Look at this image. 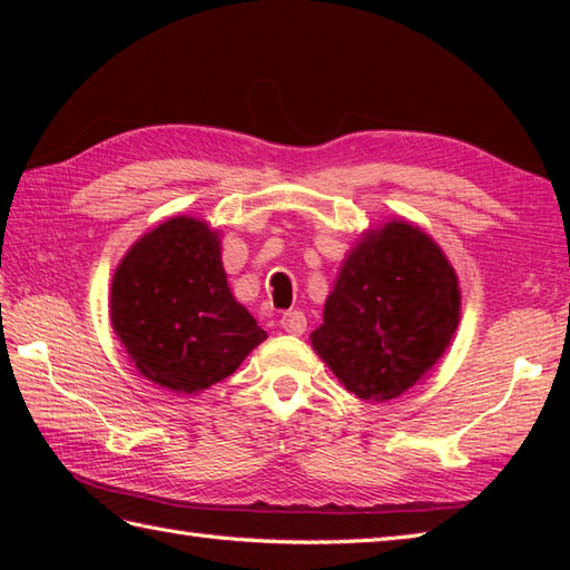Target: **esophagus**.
Instances as JSON below:
<instances>
[{"label": "esophagus", "instance_id": "1", "mask_svg": "<svg viewBox=\"0 0 570 570\" xmlns=\"http://www.w3.org/2000/svg\"><path fill=\"white\" fill-rule=\"evenodd\" d=\"M278 325H282V331H286L288 335H301L306 331V316L301 311H288L282 316V321H278Z\"/></svg>", "mask_w": 570, "mask_h": 570}]
</instances>
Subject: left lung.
Masks as SVG:
<instances>
[{"label": "left lung", "instance_id": "obj_1", "mask_svg": "<svg viewBox=\"0 0 570 570\" xmlns=\"http://www.w3.org/2000/svg\"><path fill=\"white\" fill-rule=\"evenodd\" d=\"M458 323L453 264L429 233L394 217L345 254L311 345L347 392L390 402L429 377Z\"/></svg>", "mask_w": 570, "mask_h": 570}]
</instances>
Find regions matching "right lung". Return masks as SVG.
Returning a JSON list of instances; mask_svg holds the SVG:
<instances>
[{"instance_id":"1","label":"right lung","mask_w":570,"mask_h":570,"mask_svg":"<svg viewBox=\"0 0 570 570\" xmlns=\"http://www.w3.org/2000/svg\"><path fill=\"white\" fill-rule=\"evenodd\" d=\"M220 229L190 215L141 235L117 264L112 331L141 377L198 394L233 374L266 341L229 292Z\"/></svg>"}]
</instances>
